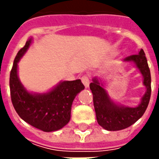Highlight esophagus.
<instances>
[{
    "mask_svg": "<svg viewBox=\"0 0 159 159\" xmlns=\"http://www.w3.org/2000/svg\"><path fill=\"white\" fill-rule=\"evenodd\" d=\"M81 81L84 84V86L86 87V88H88L89 86V83H90V79H89V76H87V75H83L81 77Z\"/></svg>",
    "mask_w": 159,
    "mask_h": 159,
    "instance_id": "obj_1",
    "label": "esophagus"
}]
</instances>
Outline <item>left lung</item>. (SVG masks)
<instances>
[{
  "label": "left lung",
  "instance_id": "obj_1",
  "mask_svg": "<svg viewBox=\"0 0 159 159\" xmlns=\"http://www.w3.org/2000/svg\"><path fill=\"white\" fill-rule=\"evenodd\" d=\"M125 61H133L143 75V84L147 89L139 106L128 108L117 105L110 99L105 90L100 86V83L96 79H94L93 82L89 85L93 94V102L97 122L102 127L109 131L122 130L134 124L143 115L150 102L151 77L143 49H141L139 54L125 57Z\"/></svg>",
  "mask_w": 159,
  "mask_h": 159
}]
</instances>
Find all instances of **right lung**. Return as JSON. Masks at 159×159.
<instances>
[{
  "label": "right lung",
  "instance_id": "1",
  "mask_svg": "<svg viewBox=\"0 0 159 159\" xmlns=\"http://www.w3.org/2000/svg\"><path fill=\"white\" fill-rule=\"evenodd\" d=\"M28 40L16 56L9 76V89L12 104L18 116L26 123L41 131L61 129L70 119L71 104L85 89L80 80L60 83L56 89L44 95L28 93L18 80L17 63L30 46Z\"/></svg>",
  "mask_w": 159,
  "mask_h": 159
}]
</instances>
